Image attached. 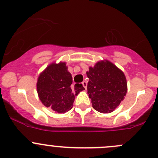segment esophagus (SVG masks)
<instances>
[{
  "instance_id": "esophagus-1",
  "label": "esophagus",
  "mask_w": 158,
  "mask_h": 158,
  "mask_svg": "<svg viewBox=\"0 0 158 158\" xmlns=\"http://www.w3.org/2000/svg\"><path fill=\"white\" fill-rule=\"evenodd\" d=\"M82 85H83V87L85 88V89H86V88H87V82H86L85 81H83V82H82Z\"/></svg>"
}]
</instances>
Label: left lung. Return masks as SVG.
I'll return each instance as SVG.
<instances>
[{"label":"left lung","mask_w":158,"mask_h":158,"mask_svg":"<svg viewBox=\"0 0 158 158\" xmlns=\"http://www.w3.org/2000/svg\"><path fill=\"white\" fill-rule=\"evenodd\" d=\"M87 90L94 109L102 114L113 112L123 101L127 82L123 72L110 61H98L86 72Z\"/></svg>","instance_id":"1"}]
</instances>
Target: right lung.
<instances>
[{
	"label": "right lung",
	"instance_id": "right-lung-1",
	"mask_svg": "<svg viewBox=\"0 0 158 158\" xmlns=\"http://www.w3.org/2000/svg\"><path fill=\"white\" fill-rule=\"evenodd\" d=\"M66 62L49 64L38 77L37 92L41 103L58 114L72 109L75 95L85 90L82 84L73 85Z\"/></svg>",
	"mask_w": 158,
	"mask_h": 158
}]
</instances>
